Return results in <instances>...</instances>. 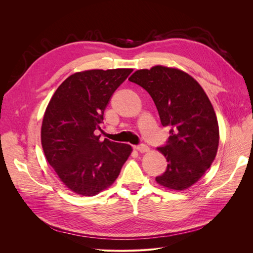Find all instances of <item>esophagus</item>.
<instances>
[{
  "instance_id": "esophagus-1",
  "label": "esophagus",
  "mask_w": 253,
  "mask_h": 253,
  "mask_svg": "<svg viewBox=\"0 0 253 253\" xmlns=\"http://www.w3.org/2000/svg\"><path fill=\"white\" fill-rule=\"evenodd\" d=\"M136 149H137V151H139L140 153H144V152H148L150 149H149V147L147 144H144V143H141V144H138L136 147Z\"/></svg>"
}]
</instances>
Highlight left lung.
<instances>
[{
    "mask_svg": "<svg viewBox=\"0 0 253 253\" xmlns=\"http://www.w3.org/2000/svg\"><path fill=\"white\" fill-rule=\"evenodd\" d=\"M152 97L163 126L170 137L157 148L168 162L156 181L166 188L185 190L209 169L219 141L215 112L204 89L191 76L176 68L154 66L128 78Z\"/></svg>",
    "mask_w": 253,
    "mask_h": 253,
    "instance_id": "left-lung-1",
    "label": "left lung"
}]
</instances>
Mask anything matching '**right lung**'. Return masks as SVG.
Returning a JSON list of instances; mask_svg holds the SVG:
<instances>
[{"label":"right lung","instance_id":"1","mask_svg":"<svg viewBox=\"0 0 253 253\" xmlns=\"http://www.w3.org/2000/svg\"><path fill=\"white\" fill-rule=\"evenodd\" d=\"M131 68L91 70L70 76L45 111L41 141L48 164L73 192L94 196L116 180L129 144L99 140L104 110Z\"/></svg>","mask_w":253,"mask_h":253}]
</instances>
